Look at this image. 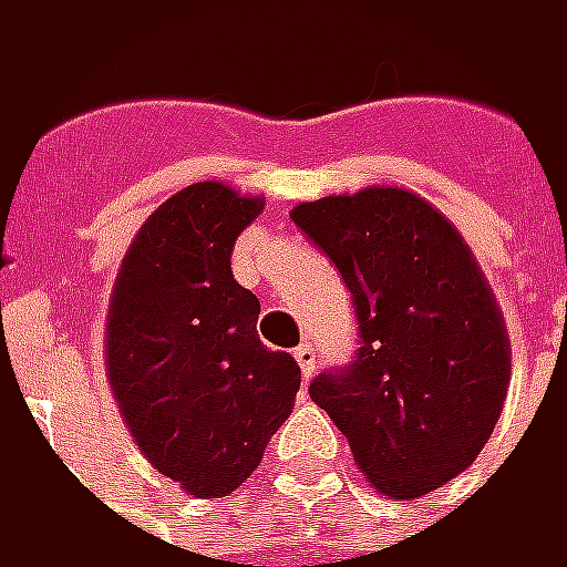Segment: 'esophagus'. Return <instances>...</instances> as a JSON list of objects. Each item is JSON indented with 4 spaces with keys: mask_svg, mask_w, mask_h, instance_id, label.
<instances>
[{
    "mask_svg": "<svg viewBox=\"0 0 567 567\" xmlns=\"http://www.w3.org/2000/svg\"><path fill=\"white\" fill-rule=\"evenodd\" d=\"M296 362H299V368H302V374L306 378H311L315 374V368H318V355H315V346L311 343H299L296 346Z\"/></svg>",
    "mask_w": 567,
    "mask_h": 567,
    "instance_id": "esophagus-1",
    "label": "esophagus"
}]
</instances>
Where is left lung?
Wrapping results in <instances>:
<instances>
[{
  "label": "left lung",
  "mask_w": 567,
  "mask_h": 567,
  "mask_svg": "<svg viewBox=\"0 0 567 567\" xmlns=\"http://www.w3.org/2000/svg\"><path fill=\"white\" fill-rule=\"evenodd\" d=\"M355 302L352 362L309 386L390 499L443 487L481 455L503 412L512 343L465 237L399 186L296 205Z\"/></svg>",
  "instance_id": "1"
}]
</instances>
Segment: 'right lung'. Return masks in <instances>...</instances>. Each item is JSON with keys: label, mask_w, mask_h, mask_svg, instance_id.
Wrapping results in <instances>:
<instances>
[{"label": "right lung", "mask_w": 567, "mask_h": 567, "mask_svg": "<svg viewBox=\"0 0 567 567\" xmlns=\"http://www.w3.org/2000/svg\"><path fill=\"white\" fill-rule=\"evenodd\" d=\"M261 208L218 181L184 186L136 230L109 302L105 368L124 424L152 468L199 499L246 484L302 378L258 340L261 306L230 271Z\"/></svg>", "instance_id": "obj_1"}]
</instances>
